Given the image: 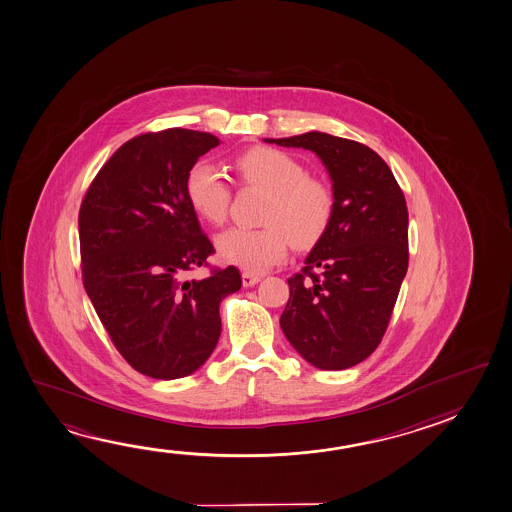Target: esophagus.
<instances>
[{
    "instance_id": "34e87169",
    "label": "esophagus",
    "mask_w": 512,
    "mask_h": 512,
    "mask_svg": "<svg viewBox=\"0 0 512 512\" xmlns=\"http://www.w3.org/2000/svg\"><path fill=\"white\" fill-rule=\"evenodd\" d=\"M260 282L259 275H253V273H243V285L244 287H253V285H257Z\"/></svg>"
}]
</instances>
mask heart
Returning <instances> with one entry per match:
<instances>
[{"label":"heart","mask_w":512,"mask_h":512,"mask_svg":"<svg viewBox=\"0 0 512 512\" xmlns=\"http://www.w3.org/2000/svg\"><path fill=\"white\" fill-rule=\"evenodd\" d=\"M235 176L244 187L268 191L262 228H230L218 235L221 259L246 273H264L282 262L293 241L309 248L327 234L336 214V194L300 160L275 148H252L235 157ZM185 194L194 212L210 225H221L232 203V185L209 160H198L185 176Z\"/></svg>","instance_id":"1"}]
</instances>
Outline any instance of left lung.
<instances>
[{
    "label": "left lung",
    "mask_w": 512,
    "mask_h": 512,
    "mask_svg": "<svg viewBox=\"0 0 512 512\" xmlns=\"http://www.w3.org/2000/svg\"><path fill=\"white\" fill-rule=\"evenodd\" d=\"M266 141L314 151L336 194L327 234L287 278L280 327L312 366L352 368L377 350L409 268L402 187L377 151L352 139L307 132Z\"/></svg>",
    "instance_id": "8db88e82"
}]
</instances>
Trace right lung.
I'll use <instances>...</instances> for the list:
<instances>
[{"instance_id":"add662e5","label":"right lung","mask_w":512,"mask_h":512,"mask_svg":"<svg viewBox=\"0 0 512 512\" xmlns=\"http://www.w3.org/2000/svg\"><path fill=\"white\" fill-rule=\"evenodd\" d=\"M216 135L185 128L126 141L94 176L78 212L84 287L110 341L135 371L191 375L221 334L219 303L241 289L235 266L209 268L216 252L185 194V176L216 148Z\"/></svg>"}]
</instances>
